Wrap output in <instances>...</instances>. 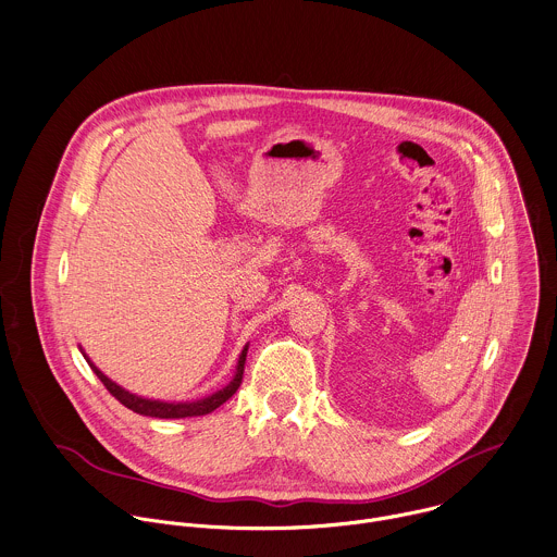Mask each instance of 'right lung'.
Here are the masks:
<instances>
[{
	"label": "right lung",
	"instance_id": "1",
	"mask_svg": "<svg viewBox=\"0 0 557 557\" xmlns=\"http://www.w3.org/2000/svg\"><path fill=\"white\" fill-rule=\"evenodd\" d=\"M246 352H248V346H244L242 355H239V361H237V372L233 376V381L218 389L215 394L207 396V398H200V400H187V403H163V400H152V398H141L137 394H131L126 392L124 387H120L115 381H111L104 372H100L96 368V363H91V359L85 355L87 363L91 366V370L98 374V379L104 383V387L128 409H133L135 413H141V416H152V418H187V416H205V413H211L213 409H218L220 405H224L242 385V379H244V363H246Z\"/></svg>",
	"mask_w": 557,
	"mask_h": 557
}]
</instances>
